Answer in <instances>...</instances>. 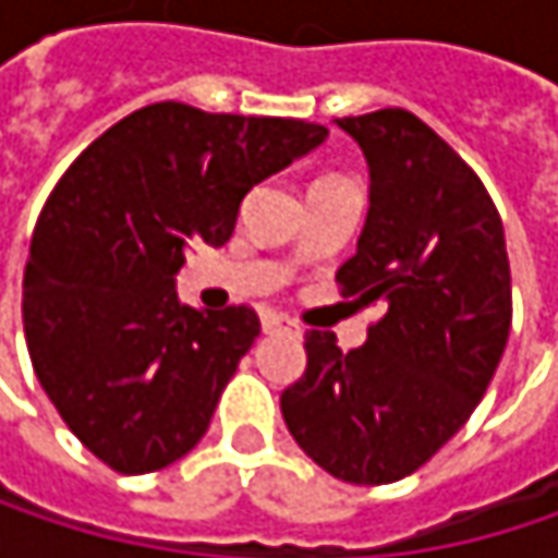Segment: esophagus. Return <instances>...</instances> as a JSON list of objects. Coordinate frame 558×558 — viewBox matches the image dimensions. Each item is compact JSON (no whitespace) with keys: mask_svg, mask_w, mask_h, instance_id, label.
Masks as SVG:
<instances>
[{"mask_svg":"<svg viewBox=\"0 0 558 558\" xmlns=\"http://www.w3.org/2000/svg\"><path fill=\"white\" fill-rule=\"evenodd\" d=\"M262 329H265V332H287V336H296V339L303 336V329H300L293 319L280 316V313H265V316H262Z\"/></svg>","mask_w":558,"mask_h":558,"instance_id":"esophagus-1","label":"esophagus"}]
</instances>
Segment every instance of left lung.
Returning a JSON list of instances; mask_svg holds the SVG:
<instances>
[{"instance_id": "1", "label": "left lung", "mask_w": 558, "mask_h": 558, "mask_svg": "<svg viewBox=\"0 0 558 558\" xmlns=\"http://www.w3.org/2000/svg\"><path fill=\"white\" fill-rule=\"evenodd\" d=\"M336 122L372 170L359 252L336 280L381 316L352 352L310 329L280 413L332 478L390 485L426 465L492 385L513 316L510 262L485 183L423 119L378 109Z\"/></svg>"}]
</instances>
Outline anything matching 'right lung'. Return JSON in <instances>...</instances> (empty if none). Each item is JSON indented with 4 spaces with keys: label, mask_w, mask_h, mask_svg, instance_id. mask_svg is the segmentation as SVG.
I'll use <instances>...</instances> for the list:
<instances>
[{
    "label": "right lung",
    "mask_w": 558,
    "mask_h": 558,
    "mask_svg": "<svg viewBox=\"0 0 558 558\" xmlns=\"http://www.w3.org/2000/svg\"><path fill=\"white\" fill-rule=\"evenodd\" d=\"M326 135L168 99L116 122L57 180L25 265V342L60 420L112 472L168 469L209 429L262 323L245 303H180L173 275L190 242L226 245L245 193Z\"/></svg>",
    "instance_id": "add662e5"
}]
</instances>
